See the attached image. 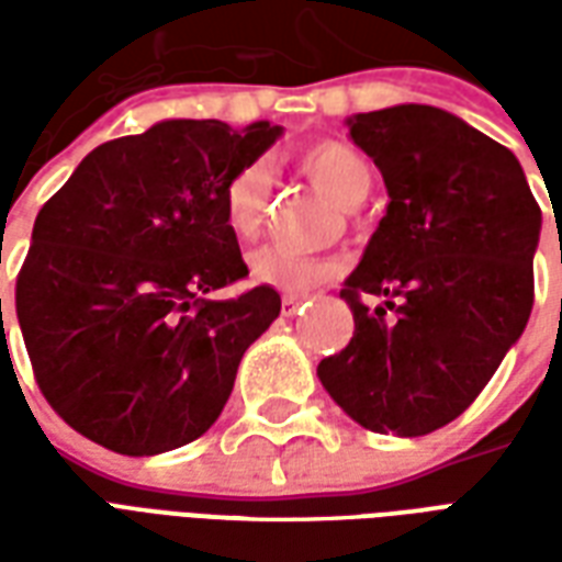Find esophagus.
<instances>
[{"label": "esophagus", "mask_w": 562, "mask_h": 562, "mask_svg": "<svg viewBox=\"0 0 562 562\" xmlns=\"http://www.w3.org/2000/svg\"><path fill=\"white\" fill-rule=\"evenodd\" d=\"M304 304L306 297H301V294H282V316H292V313H297Z\"/></svg>", "instance_id": "esophagus-1"}]
</instances>
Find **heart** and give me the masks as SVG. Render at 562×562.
<instances>
[{
	"label": "heart",
	"mask_w": 562,
	"mask_h": 562,
	"mask_svg": "<svg viewBox=\"0 0 562 562\" xmlns=\"http://www.w3.org/2000/svg\"><path fill=\"white\" fill-rule=\"evenodd\" d=\"M301 171L328 192L340 207H358L373 186V171L361 153L340 140H318L301 153ZM270 195V168L265 161H246L222 186V220L237 240H252L261 232ZM249 280L280 292H310L337 273L330 258L301 252L292 246H258L246 258Z\"/></svg>",
	"instance_id": "obj_1"
}]
</instances>
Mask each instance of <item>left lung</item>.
I'll list each match as a JSON object with an SVG mask.
<instances>
[{
    "instance_id": "obj_1",
    "label": "left lung",
    "mask_w": 562,
    "mask_h": 562,
    "mask_svg": "<svg viewBox=\"0 0 562 562\" xmlns=\"http://www.w3.org/2000/svg\"><path fill=\"white\" fill-rule=\"evenodd\" d=\"M346 126L382 173L389 207L342 282L352 340L316 373L367 430L434 434L527 328L542 210L515 153L448 111L394 104Z\"/></svg>"
}]
</instances>
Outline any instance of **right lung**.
Masks as SVG:
<instances>
[{
	"mask_svg": "<svg viewBox=\"0 0 562 562\" xmlns=\"http://www.w3.org/2000/svg\"><path fill=\"white\" fill-rule=\"evenodd\" d=\"M280 135L268 120H161L92 149L38 210L18 318L38 389L78 434L144 458L220 418L282 306L270 285L204 297L249 273L222 186Z\"/></svg>",
	"mask_w": 562,
	"mask_h": 562,
	"instance_id": "add662e5",
	"label": "right lung"
}]
</instances>
